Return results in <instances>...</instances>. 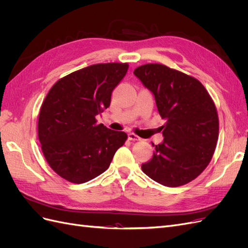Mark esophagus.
<instances>
[{
    "label": "esophagus",
    "instance_id": "esophagus-1",
    "mask_svg": "<svg viewBox=\"0 0 248 248\" xmlns=\"http://www.w3.org/2000/svg\"><path fill=\"white\" fill-rule=\"evenodd\" d=\"M128 140H140V138L138 137L137 134H134L132 132H129L128 133Z\"/></svg>",
    "mask_w": 248,
    "mask_h": 248
}]
</instances>
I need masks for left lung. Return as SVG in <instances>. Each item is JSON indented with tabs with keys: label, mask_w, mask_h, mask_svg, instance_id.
I'll list each match as a JSON object with an SVG mask.
<instances>
[{
	"label": "left lung",
	"mask_w": 248,
	"mask_h": 248,
	"mask_svg": "<svg viewBox=\"0 0 248 248\" xmlns=\"http://www.w3.org/2000/svg\"><path fill=\"white\" fill-rule=\"evenodd\" d=\"M152 92L162 126L163 141L141 170L154 181L177 187L192 181L211 160L218 140V116L205 87L197 78L162 64L133 71ZM154 146V144H152Z\"/></svg>",
	"instance_id": "obj_1"
}]
</instances>
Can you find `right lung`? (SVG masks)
I'll use <instances>...</instances> for the list:
<instances>
[{
  "label": "right lung",
  "mask_w": 248,
  "mask_h": 248,
  "mask_svg": "<svg viewBox=\"0 0 248 248\" xmlns=\"http://www.w3.org/2000/svg\"><path fill=\"white\" fill-rule=\"evenodd\" d=\"M128 70L127 63L88 66L59 79L44 99L38 138L44 157L57 174L85 183L106 171L127 134L97 124L111 92Z\"/></svg>",
  "instance_id": "obj_1"
}]
</instances>
